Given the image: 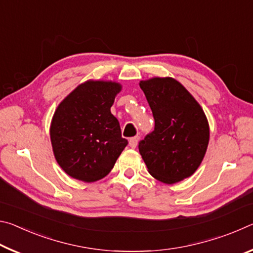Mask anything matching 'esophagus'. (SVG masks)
Wrapping results in <instances>:
<instances>
[{"mask_svg": "<svg viewBox=\"0 0 253 253\" xmlns=\"http://www.w3.org/2000/svg\"><path fill=\"white\" fill-rule=\"evenodd\" d=\"M137 143H138V137H131V138L129 139V146L131 148H135L137 146Z\"/></svg>", "mask_w": 253, "mask_h": 253, "instance_id": "34e87169", "label": "esophagus"}]
</instances>
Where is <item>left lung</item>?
Here are the masks:
<instances>
[{"mask_svg":"<svg viewBox=\"0 0 253 253\" xmlns=\"http://www.w3.org/2000/svg\"><path fill=\"white\" fill-rule=\"evenodd\" d=\"M155 127L138 148L148 172L174 184L191 176L203 161L210 129L202 107L177 80L169 77L140 81Z\"/></svg>","mask_w":253,"mask_h":253,"instance_id":"1","label":"left lung"}]
</instances>
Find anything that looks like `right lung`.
Wrapping results in <instances>:
<instances>
[{
  "mask_svg": "<svg viewBox=\"0 0 253 253\" xmlns=\"http://www.w3.org/2000/svg\"><path fill=\"white\" fill-rule=\"evenodd\" d=\"M122 85L88 80L58 106L50 126L55 160L69 176L87 183L104 178L127 146L110 113Z\"/></svg>",
  "mask_w": 253,
  "mask_h": 253,
  "instance_id": "right-lung-1",
  "label": "right lung"
}]
</instances>
